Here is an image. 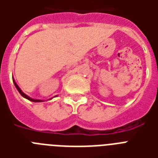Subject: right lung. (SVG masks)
Segmentation results:
<instances>
[{
	"instance_id": "add662e5",
	"label": "right lung",
	"mask_w": 158,
	"mask_h": 158,
	"mask_svg": "<svg viewBox=\"0 0 158 158\" xmlns=\"http://www.w3.org/2000/svg\"><path fill=\"white\" fill-rule=\"evenodd\" d=\"M13 82H14V84H15V85L16 89H17V90H18V91H19V94H21V96H23V98H27V99H28V100H29V101H31V102H43V101H42V100H38V99H33V98H29V97H28V95H26L25 94H23V92H22V90H21V89H19V87L18 85H17V84H16L15 81L14 79H13Z\"/></svg>"
}]
</instances>
